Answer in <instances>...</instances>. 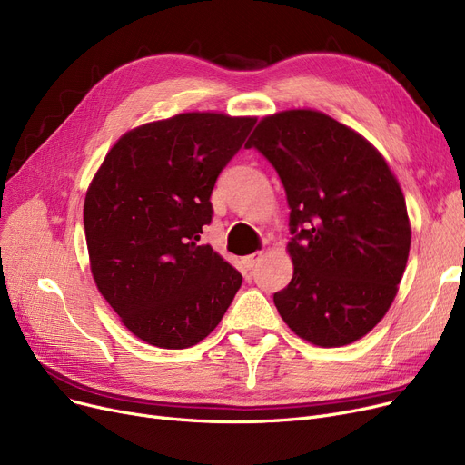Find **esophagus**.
<instances>
[{
	"instance_id": "34e87169",
	"label": "esophagus",
	"mask_w": 465,
	"mask_h": 465,
	"mask_svg": "<svg viewBox=\"0 0 465 465\" xmlns=\"http://www.w3.org/2000/svg\"><path fill=\"white\" fill-rule=\"evenodd\" d=\"M262 258V252H254V254H251V256H245L241 260V263L247 267V270H252V267L256 265V262Z\"/></svg>"
}]
</instances>
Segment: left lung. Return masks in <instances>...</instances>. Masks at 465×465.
Returning <instances> with one entry per match:
<instances>
[{
  "mask_svg": "<svg viewBox=\"0 0 465 465\" xmlns=\"http://www.w3.org/2000/svg\"><path fill=\"white\" fill-rule=\"evenodd\" d=\"M245 146L275 167L290 207L294 275L273 296L282 321L319 347L358 341L392 305L409 258L392 171L360 134L309 109L265 116Z\"/></svg>",
  "mask_w": 465,
  "mask_h": 465,
  "instance_id": "1",
  "label": "left lung"
}]
</instances>
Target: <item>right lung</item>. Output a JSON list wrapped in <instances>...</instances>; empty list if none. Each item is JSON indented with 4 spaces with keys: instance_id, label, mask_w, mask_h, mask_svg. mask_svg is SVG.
<instances>
[{
    "instance_id": "right-lung-1",
    "label": "right lung",
    "mask_w": 465,
    "mask_h": 465,
    "mask_svg": "<svg viewBox=\"0 0 465 465\" xmlns=\"http://www.w3.org/2000/svg\"><path fill=\"white\" fill-rule=\"evenodd\" d=\"M256 124L183 113L122 135L86 192L84 233L97 290L144 343L186 349L223 321L242 282L211 245L218 175Z\"/></svg>"
}]
</instances>
